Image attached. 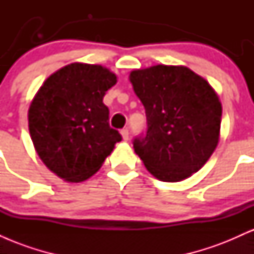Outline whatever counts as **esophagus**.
Returning <instances> with one entry per match:
<instances>
[{
    "instance_id": "34e87169",
    "label": "esophagus",
    "mask_w": 254,
    "mask_h": 254,
    "mask_svg": "<svg viewBox=\"0 0 254 254\" xmlns=\"http://www.w3.org/2000/svg\"><path fill=\"white\" fill-rule=\"evenodd\" d=\"M121 133H122V137H123L124 141H127V139H129V130L123 129L121 131Z\"/></svg>"
}]
</instances>
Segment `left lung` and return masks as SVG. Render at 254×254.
<instances>
[{
    "label": "left lung",
    "mask_w": 254,
    "mask_h": 254,
    "mask_svg": "<svg viewBox=\"0 0 254 254\" xmlns=\"http://www.w3.org/2000/svg\"><path fill=\"white\" fill-rule=\"evenodd\" d=\"M130 81L147 116V131L132 142L145 168L162 182L199 171L220 137L222 106L210 84L186 66L161 64Z\"/></svg>",
    "instance_id": "8db88e82"
}]
</instances>
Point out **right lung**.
Listing matches in <instances>:
<instances>
[{
    "instance_id": "1",
    "label": "right lung",
    "mask_w": 254,
    "mask_h": 254,
    "mask_svg": "<svg viewBox=\"0 0 254 254\" xmlns=\"http://www.w3.org/2000/svg\"><path fill=\"white\" fill-rule=\"evenodd\" d=\"M117 76L101 65L71 63L52 74L28 110V129L46 167L78 183L99 171L121 133L109 124L103 98Z\"/></svg>"
}]
</instances>
